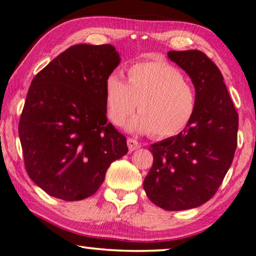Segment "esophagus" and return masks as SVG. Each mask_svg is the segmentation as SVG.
<instances>
[{
  "label": "esophagus",
  "instance_id": "34e87169",
  "mask_svg": "<svg viewBox=\"0 0 256 256\" xmlns=\"http://www.w3.org/2000/svg\"><path fill=\"white\" fill-rule=\"evenodd\" d=\"M128 146L130 152H133V150H138V148H140L141 144L136 139L128 138Z\"/></svg>",
  "mask_w": 256,
  "mask_h": 256
}]
</instances>
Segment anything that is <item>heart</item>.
Returning a JSON list of instances; mask_svg holds the SVG:
<instances>
[{
	"mask_svg": "<svg viewBox=\"0 0 256 256\" xmlns=\"http://www.w3.org/2000/svg\"><path fill=\"white\" fill-rule=\"evenodd\" d=\"M126 74L128 82L115 74L106 82V114L114 124H123L136 106L139 115L126 124L131 132L170 138L190 123L196 110V90L176 66L166 60H148L134 63Z\"/></svg>",
	"mask_w": 256,
	"mask_h": 256,
	"instance_id": "heart-1",
	"label": "heart"
}]
</instances>
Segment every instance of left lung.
<instances>
[{
  "mask_svg": "<svg viewBox=\"0 0 256 256\" xmlns=\"http://www.w3.org/2000/svg\"><path fill=\"white\" fill-rule=\"evenodd\" d=\"M198 95L196 115L179 134L150 146L154 158L144 180L152 204L185 210L215 196L237 148L238 114L216 64L200 50L169 52Z\"/></svg>",
  "mask_w": 256,
  "mask_h": 256,
  "instance_id": "obj_1",
  "label": "left lung"
}]
</instances>
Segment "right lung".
<instances>
[{"mask_svg": "<svg viewBox=\"0 0 256 256\" xmlns=\"http://www.w3.org/2000/svg\"><path fill=\"white\" fill-rule=\"evenodd\" d=\"M120 60L112 44H76L30 82L19 139L28 174L49 196H93L109 166L128 152L106 115V82Z\"/></svg>", "mask_w": 256, "mask_h": 256, "instance_id": "add662e5", "label": "right lung"}]
</instances>
